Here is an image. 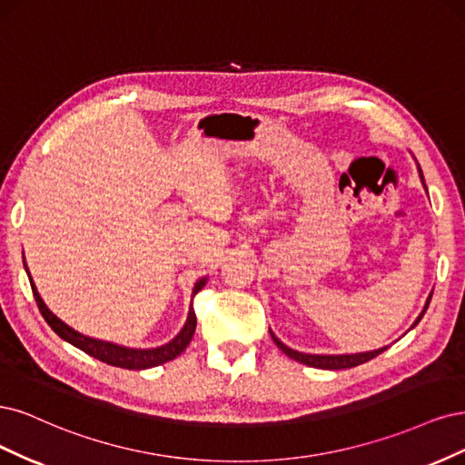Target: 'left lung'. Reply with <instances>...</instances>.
<instances>
[{
	"label": "left lung",
	"instance_id": "obj_1",
	"mask_svg": "<svg viewBox=\"0 0 465 465\" xmlns=\"http://www.w3.org/2000/svg\"><path fill=\"white\" fill-rule=\"evenodd\" d=\"M417 168H419V163H417ZM419 177H421L423 187L427 189L421 168H419ZM430 297H432V293L429 295L427 303H425V307H423L421 314H419L417 321L413 322V326H415L419 321L423 319V314H425V311H427V307H429V303H430ZM413 326H411V328H413ZM271 336H272V340H274L276 346H278L283 353H286L288 357L295 359V361L303 363V365H309V367H314V369H328V371L350 369V367H357V365H361V363H367V361H371L372 357H377L379 353H382V351L388 348V346H384V348H381V350H374V351H365V353H350V355H348V353H346V355H311V353H302V351H295V350L288 348L286 343L280 341V340L274 336V332H272V331H271Z\"/></svg>",
	"mask_w": 465,
	"mask_h": 465
}]
</instances>
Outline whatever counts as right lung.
I'll list each match as a JSON object with an SVG mask.
<instances>
[{
    "label": "right lung",
    "mask_w": 465,
    "mask_h": 465,
    "mask_svg": "<svg viewBox=\"0 0 465 465\" xmlns=\"http://www.w3.org/2000/svg\"><path fill=\"white\" fill-rule=\"evenodd\" d=\"M25 271L28 274V268L25 264ZM28 280H31V286H33V293L36 299V305L42 312L44 321L50 324L52 331L59 336L64 338L65 341H69L71 346L79 348L81 351L93 355L94 359H100L102 363H108L114 367H122V369H129V371H141V369H151V367H158L166 361H172L179 353H183V350L189 346V341L194 334V328H197V314L193 311V305L189 309V317L185 321V326L182 328V332H179L172 341L163 343L160 348H153V350H137V348H125V346H117V343L112 341H104V340H96L91 336H84L77 331H73L71 326H67L64 321H59L55 314L46 307V303L42 302L40 293L36 292L35 282L28 274ZM206 283V278H201L197 283H194V290L193 295L199 293Z\"/></svg>",
    "instance_id": "add662e5"
}]
</instances>
